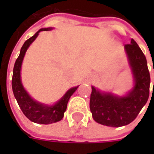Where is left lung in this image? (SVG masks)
I'll list each match as a JSON object with an SVG mask.
<instances>
[{
	"mask_svg": "<svg viewBox=\"0 0 154 154\" xmlns=\"http://www.w3.org/2000/svg\"><path fill=\"white\" fill-rule=\"evenodd\" d=\"M134 86L125 97L100 92L91 87L90 110L95 121L110 127L127 125L134 121L149 97L150 74L144 54L135 41L125 45ZM154 72V70H153Z\"/></svg>",
	"mask_w": 154,
	"mask_h": 154,
	"instance_id": "obj_1",
	"label": "left lung"
}]
</instances>
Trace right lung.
Listing matches in <instances>:
<instances>
[{
  "instance_id": "1",
  "label": "right lung",
  "mask_w": 154,
  "mask_h": 154,
  "mask_svg": "<svg viewBox=\"0 0 154 154\" xmlns=\"http://www.w3.org/2000/svg\"><path fill=\"white\" fill-rule=\"evenodd\" d=\"M50 29V28L40 29L34 36H32L31 38L25 41L20 49L19 57L15 61L14 69H13V76H12V90L22 112L32 122L43 124V125L57 122L63 118L64 112L67 109V102L70 99L71 96L76 91L78 87L77 86L69 89L59 101H57L54 106H49L44 104L38 103L33 100L22 86L21 80H20V68H21L22 61L25 57V52L29 46L37 38L39 32L47 31Z\"/></svg>"
}]
</instances>
